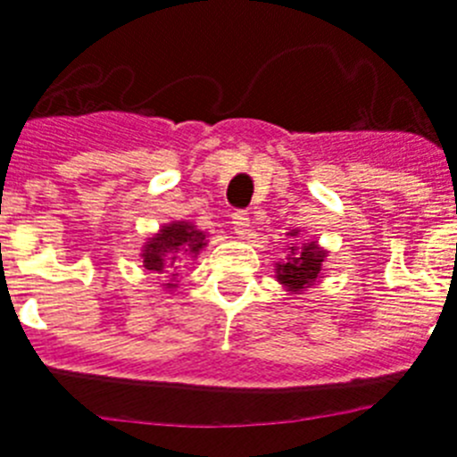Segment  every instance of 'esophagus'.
I'll return each instance as SVG.
<instances>
[{
	"instance_id": "34e87169",
	"label": "esophagus",
	"mask_w": 457,
	"mask_h": 457,
	"mask_svg": "<svg viewBox=\"0 0 457 457\" xmlns=\"http://www.w3.org/2000/svg\"><path fill=\"white\" fill-rule=\"evenodd\" d=\"M231 226H233V233H236L237 237L247 236V233H250V217H247V212H233Z\"/></svg>"
}]
</instances>
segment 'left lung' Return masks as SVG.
<instances>
[{"instance_id":"8db88e82","label":"left lung","mask_w":457,"mask_h":457,"mask_svg":"<svg viewBox=\"0 0 457 457\" xmlns=\"http://www.w3.org/2000/svg\"><path fill=\"white\" fill-rule=\"evenodd\" d=\"M299 231H292L289 236H296ZM327 250H322L318 243H303L301 247H289V254L285 262L275 263V278L287 292L301 294L315 285L322 275V262Z\"/></svg>"}]
</instances>
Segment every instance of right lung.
Segmentation results:
<instances>
[{"instance_id": "add662e5", "label": "right lung", "mask_w": 457, "mask_h": 457, "mask_svg": "<svg viewBox=\"0 0 457 457\" xmlns=\"http://www.w3.org/2000/svg\"><path fill=\"white\" fill-rule=\"evenodd\" d=\"M205 245V233L201 228H195L191 221H172V224H165L156 236L146 240L145 250H142L145 269L152 270V273H163L165 263L172 266L177 262V254L198 256V252ZM172 282L175 280H170L165 285V289L177 287Z\"/></svg>"}]
</instances>
